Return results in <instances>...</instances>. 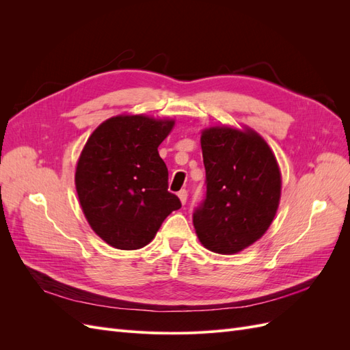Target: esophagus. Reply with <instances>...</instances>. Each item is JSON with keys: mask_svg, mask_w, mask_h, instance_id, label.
<instances>
[{"mask_svg": "<svg viewBox=\"0 0 350 350\" xmlns=\"http://www.w3.org/2000/svg\"><path fill=\"white\" fill-rule=\"evenodd\" d=\"M178 197H179V200H181V203L185 204V203H187V197H188L187 189H181V191L178 193Z\"/></svg>", "mask_w": 350, "mask_h": 350, "instance_id": "1", "label": "esophagus"}]
</instances>
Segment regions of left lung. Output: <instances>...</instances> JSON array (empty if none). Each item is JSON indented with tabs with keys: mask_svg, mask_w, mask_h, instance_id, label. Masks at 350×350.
I'll return each instance as SVG.
<instances>
[{
	"mask_svg": "<svg viewBox=\"0 0 350 350\" xmlns=\"http://www.w3.org/2000/svg\"><path fill=\"white\" fill-rule=\"evenodd\" d=\"M206 198L193 224L203 245L237 254L258 241L276 216L282 178L269 144L250 129L211 126L201 134Z\"/></svg>",
	"mask_w": 350,
	"mask_h": 350,
	"instance_id": "8db88e82",
	"label": "left lung"
}]
</instances>
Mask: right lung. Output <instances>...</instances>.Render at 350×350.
Returning <instances> with one entry per match:
<instances>
[{"instance_id": "obj_1", "label": "right lung", "mask_w": 350, "mask_h": 350, "mask_svg": "<svg viewBox=\"0 0 350 350\" xmlns=\"http://www.w3.org/2000/svg\"><path fill=\"white\" fill-rule=\"evenodd\" d=\"M175 121L118 115L92 133L79 157L76 189L89 225L111 247L139 250L181 207L167 191L157 147Z\"/></svg>"}]
</instances>
